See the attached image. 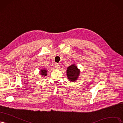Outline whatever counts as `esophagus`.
<instances>
[{
  "label": "esophagus",
  "mask_w": 123,
  "mask_h": 123,
  "mask_svg": "<svg viewBox=\"0 0 123 123\" xmlns=\"http://www.w3.org/2000/svg\"><path fill=\"white\" fill-rule=\"evenodd\" d=\"M55 67L56 69H59V68H60V65H59L58 64H57V63H56V64H55Z\"/></svg>",
  "instance_id": "34e87169"
}]
</instances>
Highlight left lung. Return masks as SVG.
<instances>
[{
  "instance_id": "1",
  "label": "left lung",
  "mask_w": 123,
  "mask_h": 123,
  "mask_svg": "<svg viewBox=\"0 0 123 123\" xmlns=\"http://www.w3.org/2000/svg\"><path fill=\"white\" fill-rule=\"evenodd\" d=\"M67 76L70 82H75L78 79V77L80 73V69L78 68L77 66L75 64H72L67 67Z\"/></svg>"
}]
</instances>
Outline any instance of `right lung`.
Wrapping results in <instances>:
<instances>
[{
  "label": "right lung",
  "instance_id": "1",
  "mask_svg": "<svg viewBox=\"0 0 123 123\" xmlns=\"http://www.w3.org/2000/svg\"><path fill=\"white\" fill-rule=\"evenodd\" d=\"M47 70L46 69H43L40 70V74L43 76H46L47 75Z\"/></svg>",
  "mask_w": 123,
  "mask_h": 123
}]
</instances>
